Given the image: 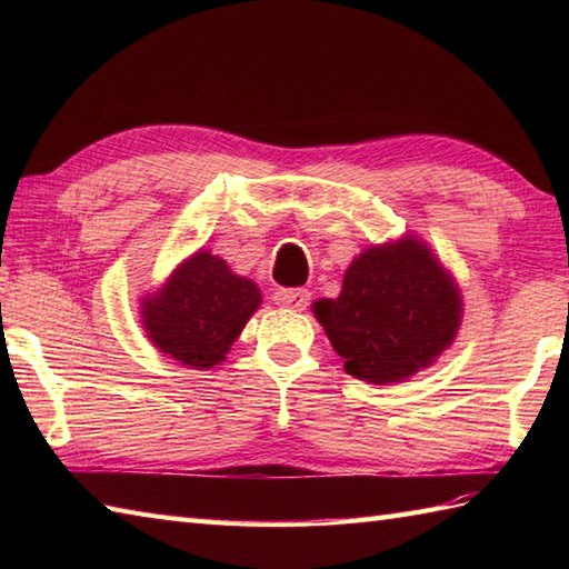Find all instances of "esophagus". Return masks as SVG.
<instances>
[{"instance_id": "obj_1", "label": "esophagus", "mask_w": 569, "mask_h": 569, "mask_svg": "<svg viewBox=\"0 0 569 569\" xmlns=\"http://www.w3.org/2000/svg\"><path fill=\"white\" fill-rule=\"evenodd\" d=\"M273 300H276V306H281V308L306 310L310 303V293L306 291V288H278Z\"/></svg>"}]
</instances>
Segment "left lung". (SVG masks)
<instances>
[{"instance_id":"1","label":"left lung","mask_w":569,"mask_h":569,"mask_svg":"<svg viewBox=\"0 0 569 569\" xmlns=\"http://www.w3.org/2000/svg\"><path fill=\"white\" fill-rule=\"evenodd\" d=\"M345 371L386 386L430 367L462 322V296L413 234L369 247L349 263L335 300L312 303Z\"/></svg>"}]
</instances>
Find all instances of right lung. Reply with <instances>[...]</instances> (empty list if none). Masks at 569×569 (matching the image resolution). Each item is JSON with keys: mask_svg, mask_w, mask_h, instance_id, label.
Returning a JSON list of instances; mask_svg holds the SVG:
<instances>
[{"mask_svg": "<svg viewBox=\"0 0 569 569\" xmlns=\"http://www.w3.org/2000/svg\"><path fill=\"white\" fill-rule=\"evenodd\" d=\"M259 306L257 283L200 249L141 300V325L159 352L192 369H210L224 361Z\"/></svg>", "mask_w": 569, "mask_h": 569, "instance_id": "obj_1", "label": "right lung"}]
</instances>
